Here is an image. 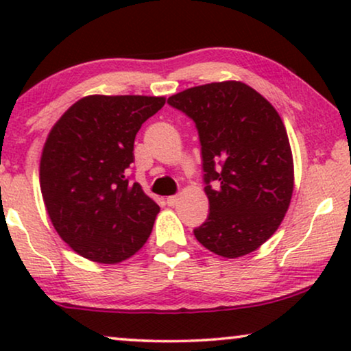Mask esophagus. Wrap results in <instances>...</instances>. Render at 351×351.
Here are the masks:
<instances>
[{
	"label": "esophagus",
	"instance_id": "34e87169",
	"mask_svg": "<svg viewBox=\"0 0 351 351\" xmlns=\"http://www.w3.org/2000/svg\"><path fill=\"white\" fill-rule=\"evenodd\" d=\"M177 203H179V196H169V198H167V204L169 206H176Z\"/></svg>",
	"mask_w": 351,
	"mask_h": 351
}]
</instances>
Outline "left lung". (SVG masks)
<instances>
[{
    "mask_svg": "<svg viewBox=\"0 0 351 351\" xmlns=\"http://www.w3.org/2000/svg\"><path fill=\"white\" fill-rule=\"evenodd\" d=\"M167 104L189 114L199 134L209 214L195 238L225 258L257 251L281 225L294 191L281 117L241 81L195 86Z\"/></svg>",
    "mask_w": 351,
    "mask_h": 351,
    "instance_id": "1",
    "label": "left lung"
}]
</instances>
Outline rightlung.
Instances as JSON below:
<instances>
[{"label":"right lung","instance_id":"obj_1","mask_svg":"<svg viewBox=\"0 0 351 351\" xmlns=\"http://www.w3.org/2000/svg\"><path fill=\"white\" fill-rule=\"evenodd\" d=\"M165 104L155 95H86L47 134L43 201L56 232L81 257L119 263L150 237L160 206L126 171L136 134Z\"/></svg>","mask_w":351,"mask_h":351}]
</instances>
